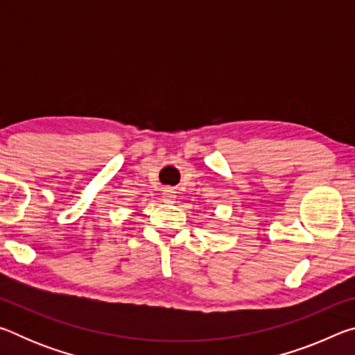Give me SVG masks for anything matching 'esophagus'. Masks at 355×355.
Returning <instances> with one entry per match:
<instances>
[{"label":"esophagus","mask_w":355,"mask_h":355,"mask_svg":"<svg viewBox=\"0 0 355 355\" xmlns=\"http://www.w3.org/2000/svg\"><path fill=\"white\" fill-rule=\"evenodd\" d=\"M163 197H164V202H167V203H173V202H175V199H177L175 191L171 189V188L164 189V192H163Z\"/></svg>","instance_id":"obj_1"}]
</instances>
